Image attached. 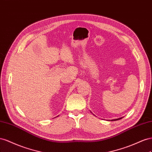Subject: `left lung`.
Masks as SVG:
<instances>
[{"label":"left lung","instance_id":"left-lung-1","mask_svg":"<svg viewBox=\"0 0 152 152\" xmlns=\"http://www.w3.org/2000/svg\"><path fill=\"white\" fill-rule=\"evenodd\" d=\"M121 118H118V119H115V120H112V121H115V120H120V119H121Z\"/></svg>","mask_w":152,"mask_h":152}]
</instances>
